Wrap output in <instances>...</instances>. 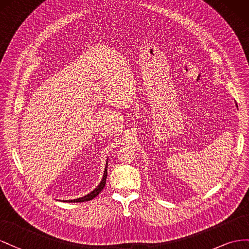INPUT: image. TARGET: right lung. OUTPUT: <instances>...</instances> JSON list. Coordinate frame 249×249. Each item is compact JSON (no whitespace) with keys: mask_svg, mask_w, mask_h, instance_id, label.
I'll return each instance as SVG.
<instances>
[{"mask_svg":"<svg viewBox=\"0 0 249 249\" xmlns=\"http://www.w3.org/2000/svg\"><path fill=\"white\" fill-rule=\"evenodd\" d=\"M106 176H107V162H106V167H105V171H104V174H103V178L100 182V184L93 191L90 192L89 194L85 195L81 198H78V199H74V200H67L68 202H83V201H89L91 199H94V198L100 193V192L103 190V188L105 187V182H106Z\"/></svg>","mask_w":249,"mask_h":249,"instance_id":"right-lung-1","label":"right lung"}]
</instances>
